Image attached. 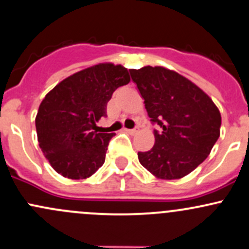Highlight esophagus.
Instances as JSON below:
<instances>
[{
    "label": "esophagus",
    "instance_id": "obj_1",
    "mask_svg": "<svg viewBox=\"0 0 249 249\" xmlns=\"http://www.w3.org/2000/svg\"><path fill=\"white\" fill-rule=\"evenodd\" d=\"M125 131L131 133V135H135V133L138 131V127H135V129H125Z\"/></svg>",
    "mask_w": 249,
    "mask_h": 249
}]
</instances>
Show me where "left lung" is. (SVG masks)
Returning <instances> with one entry per match:
<instances>
[{
    "label": "left lung",
    "instance_id": "left-lung-1",
    "mask_svg": "<svg viewBox=\"0 0 249 249\" xmlns=\"http://www.w3.org/2000/svg\"><path fill=\"white\" fill-rule=\"evenodd\" d=\"M144 99L155 144L138 160L159 179H180L195 171L219 137L221 113L198 86L163 67L130 69Z\"/></svg>",
    "mask_w": 249,
    "mask_h": 249
}]
</instances>
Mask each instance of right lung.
<instances>
[{
    "instance_id": "obj_1",
    "label": "right lung",
    "mask_w": 249,
    "mask_h": 249,
    "mask_svg": "<svg viewBox=\"0 0 249 249\" xmlns=\"http://www.w3.org/2000/svg\"><path fill=\"white\" fill-rule=\"evenodd\" d=\"M123 65L100 63L59 82L39 106L36 129L41 151L58 174L87 179L104 164L116 133L98 132L106 106L117 88L127 85Z\"/></svg>"
}]
</instances>
